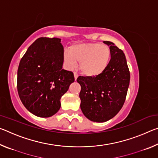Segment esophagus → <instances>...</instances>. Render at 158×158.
Here are the masks:
<instances>
[{"label":"esophagus","mask_w":158,"mask_h":158,"mask_svg":"<svg viewBox=\"0 0 158 158\" xmlns=\"http://www.w3.org/2000/svg\"><path fill=\"white\" fill-rule=\"evenodd\" d=\"M78 74H77V73H74V79L75 80H77V77H78Z\"/></svg>","instance_id":"esophagus-1"}]
</instances>
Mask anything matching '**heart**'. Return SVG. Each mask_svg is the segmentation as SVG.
I'll return each mask as SVG.
<instances>
[{
	"mask_svg": "<svg viewBox=\"0 0 158 158\" xmlns=\"http://www.w3.org/2000/svg\"><path fill=\"white\" fill-rule=\"evenodd\" d=\"M111 50L100 43L74 44L63 53L68 68L79 63L81 73L87 77H97L105 72L111 60Z\"/></svg>",
	"mask_w": 158,
	"mask_h": 158,
	"instance_id": "obj_1",
	"label": "heart"
}]
</instances>
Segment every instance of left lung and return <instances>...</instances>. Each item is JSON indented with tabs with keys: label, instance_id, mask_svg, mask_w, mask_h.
<instances>
[{
	"label": "left lung",
	"instance_id": "1",
	"mask_svg": "<svg viewBox=\"0 0 158 158\" xmlns=\"http://www.w3.org/2000/svg\"><path fill=\"white\" fill-rule=\"evenodd\" d=\"M111 50V60L104 73L97 77L79 76L81 111L91 121L102 123L121 110L130 84V71L123 52L111 42L104 41Z\"/></svg>",
	"mask_w": 158,
	"mask_h": 158
}]
</instances>
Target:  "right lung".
Listing matches in <instances>:
<instances>
[{
  "instance_id": "obj_1",
  "label": "right lung",
  "mask_w": 158,
  "mask_h": 158,
  "mask_svg": "<svg viewBox=\"0 0 158 158\" xmlns=\"http://www.w3.org/2000/svg\"><path fill=\"white\" fill-rule=\"evenodd\" d=\"M59 38L40 37L26 51L17 71V90L23 105L39 117H50L60 108V98L74 81L63 68Z\"/></svg>"
}]
</instances>
